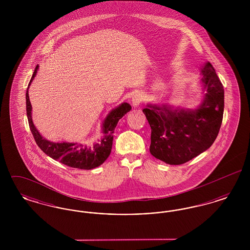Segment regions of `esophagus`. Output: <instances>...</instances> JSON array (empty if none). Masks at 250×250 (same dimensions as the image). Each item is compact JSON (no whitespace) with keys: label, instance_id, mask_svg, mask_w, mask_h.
<instances>
[{"label":"esophagus","instance_id":"34e87169","mask_svg":"<svg viewBox=\"0 0 250 250\" xmlns=\"http://www.w3.org/2000/svg\"><path fill=\"white\" fill-rule=\"evenodd\" d=\"M143 95L141 93L136 94V95L132 97V100H131L133 107H139L143 103Z\"/></svg>","mask_w":250,"mask_h":250}]
</instances>
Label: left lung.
I'll use <instances>...</instances> for the list:
<instances>
[{
	"label": "left lung",
	"instance_id": "8db88e82",
	"mask_svg": "<svg viewBox=\"0 0 250 250\" xmlns=\"http://www.w3.org/2000/svg\"><path fill=\"white\" fill-rule=\"evenodd\" d=\"M206 89L199 108L171 109L167 106L143 108L151 126L150 153L169 165L184 164L206 151L220 129L224 111V88L210 62L201 68Z\"/></svg>",
	"mask_w": 250,
	"mask_h": 250
}]
</instances>
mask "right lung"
Wrapping results in <instances>:
<instances>
[{"label": "right lung", "mask_w": 250, "mask_h": 250, "mask_svg": "<svg viewBox=\"0 0 250 250\" xmlns=\"http://www.w3.org/2000/svg\"><path fill=\"white\" fill-rule=\"evenodd\" d=\"M38 65H36L33 77L29 83V86L34 80L37 71ZM131 109L128 103H123L121 106L112 109L111 112L107 115V118L103 124V133L105 137L102 139L100 143H96L93 147L87 148L82 144L77 143H50L45 140L33 124L31 110L32 106L30 103L28 90L26 92V111L29 122V126L31 132L35 138L38 147L48 156L54 160L60 161L61 163L66 166L82 168V169H92L96 167L100 166L108 157L112 148L113 133L117 125V123L126 112Z\"/></svg>", "instance_id": "1"}]
</instances>
